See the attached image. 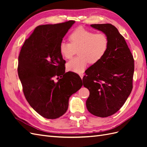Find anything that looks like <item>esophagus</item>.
Here are the masks:
<instances>
[{
  "label": "esophagus",
  "instance_id": "esophagus-1",
  "mask_svg": "<svg viewBox=\"0 0 147 147\" xmlns=\"http://www.w3.org/2000/svg\"><path fill=\"white\" fill-rule=\"evenodd\" d=\"M80 78H82V80L83 79V74H80Z\"/></svg>",
  "mask_w": 147,
  "mask_h": 147
}]
</instances>
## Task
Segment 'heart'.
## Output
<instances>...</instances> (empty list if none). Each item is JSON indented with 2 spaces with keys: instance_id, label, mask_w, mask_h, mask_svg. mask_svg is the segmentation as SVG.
<instances>
[{
  "instance_id": "heart-1",
  "label": "heart",
  "mask_w": 147,
  "mask_h": 147,
  "mask_svg": "<svg viewBox=\"0 0 147 147\" xmlns=\"http://www.w3.org/2000/svg\"><path fill=\"white\" fill-rule=\"evenodd\" d=\"M70 43L64 42L59 45V52L66 59L72 58L78 51V56L69 61L67 69L71 72L80 74L90 63L96 64L104 56L109 47V39L103 32L95 33L94 31L78 28L69 36Z\"/></svg>"
}]
</instances>
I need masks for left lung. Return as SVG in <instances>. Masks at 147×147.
<instances>
[{"mask_svg": "<svg viewBox=\"0 0 147 147\" xmlns=\"http://www.w3.org/2000/svg\"><path fill=\"white\" fill-rule=\"evenodd\" d=\"M91 26L106 34L109 47L102 59L88 68L83 78V86L90 91L86 105L91 114L105 118L118 112L130 95L134 61L124 38L114 26Z\"/></svg>", "mask_w": 147, "mask_h": 147, "instance_id": "left-lung-1", "label": "left lung"}]
</instances>
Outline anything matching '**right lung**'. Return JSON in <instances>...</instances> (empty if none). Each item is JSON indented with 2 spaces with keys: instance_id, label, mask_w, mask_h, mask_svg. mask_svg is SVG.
Here are the masks:
<instances>
[{
  "instance_id": "right-lung-1",
  "label": "right lung",
  "mask_w": 147,
  "mask_h": 147,
  "mask_svg": "<svg viewBox=\"0 0 147 147\" xmlns=\"http://www.w3.org/2000/svg\"><path fill=\"white\" fill-rule=\"evenodd\" d=\"M74 21L38 26L25 40L18 57V73L26 100L47 119H56L67 110L69 97L83 83L77 74L65 73V61L59 45ZM63 75L55 82L53 78Z\"/></svg>"
}]
</instances>
